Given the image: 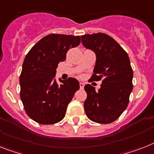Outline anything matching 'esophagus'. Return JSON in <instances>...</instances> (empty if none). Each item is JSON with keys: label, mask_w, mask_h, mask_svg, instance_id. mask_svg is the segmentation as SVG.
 <instances>
[{"label": "esophagus", "mask_w": 154, "mask_h": 154, "mask_svg": "<svg viewBox=\"0 0 154 154\" xmlns=\"http://www.w3.org/2000/svg\"><path fill=\"white\" fill-rule=\"evenodd\" d=\"M79 87L80 89H83V87H84V83L83 82H79Z\"/></svg>", "instance_id": "esophagus-1"}]
</instances>
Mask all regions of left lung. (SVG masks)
I'll list each match as a JSON object with an SVG mask.
<instances>
[{
	"label": "left lung",
	"instance_id": "1",
	"mask_svg": "<svg viewBox=\"0 0 154 154\" xmlns=\"http://www.w3.org/2000/svg\"><path fill=\"white\" fill-rule=\"evenodd\" d=\"M82 45L96 55L91 79H103L97 91L85 85L87 97L84 109L87 117L98 124H110L126 109L133 89V71L128 53L112 37L103 33L81 36Z\"/></svg>",
	"mask_w": 154,
	"mask_h": 154
}]
</instances>
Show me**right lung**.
<instances>
[{
  "instance_id": "add662e5",
  "label": "right lung",
  "mask_w": 154,
  "mask_h": 154,
  "mask_svg": "<svg viewBox=\"0 0 154 154\" xmlns=\"http://www.w3.org/2000/svg\"><path fill=\"white\" fill-rule=\"evenodd\" d=\"M80 44V37L49 34L38 41L26 54L20 77V97L29 117L41 124L58 123L79 89L76 79H59L58 63L65 60L70 48Z\"/></svg>"
}]
</instances>
